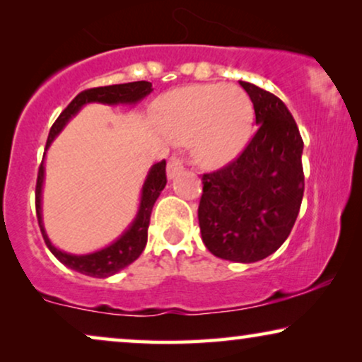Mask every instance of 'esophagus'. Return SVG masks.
<instances>
[{
    "label": "esophagus",
    "instance_id": "esophagus-1",
    "mask_svg": "<svg viewBox=\"0 0 362 362\" xmlns=\"http://www.w3.org/2000/svg\"><path fill=\"white\" fill-rule=\"evenodd\" d=\"M185 170V165H182V160L177 156H171L170 161H168V177L173 180V177H176L180 173Z\"/></svg>",
    "mask_w": 362,
    "mask_h": 362
}]
</instances>
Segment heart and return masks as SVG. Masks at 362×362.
Wrapping results in <instances>:
<instances>
[{
    "label": "heart",
    "instance_id": "obj_1",
    "mask_svg": "<svg viewBox=\"0 0 362 362\" xmlns=\"http://www.w3.org/2000/svg\"><path fill=\"white\" fill-rule=\"evenodd\" d=\"M254 108L235 86L196 83L166 92L158 100V122L175 141L191 140L196 160L221 166L232 160L250 135Z\"/></svg>",
    "mask_w": 362,
    "mask_h": 362
}]
</instances>
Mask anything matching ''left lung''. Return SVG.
<instances>
[{"mask_svg": "<svg viewBox=\"0 0 362 362\" xmlns=\"http://www.w3.org/2000/svg\"><path fill=\"white\" fill-rule=\"evenodd\" d=\"M239 83L259 128L234 161L202 175L197 219L212 255L252 264L280 249L293 229L305 191L303 140L279 97Z\"/></svg>", "mask_w": 362, "mask_h": 362, "instance_id": "1", "label": "left lung"}]
</instances>
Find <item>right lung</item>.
<instances>
[{"label": "right lung", "mask_w": 362, "mask_h": 362, "mask_svg": "<svg viewBox=\"0 0 362 362\" xmlns=\"http://www.w3.org/2000/svg\"><path fill=\"white\" fill-rule=\"evenodd\" d=\"M153 90L151 82L146 81H138V82H128V83H117V86H107V87H95V88H87L78 93L69 105L64 108L61 115L57 117V120L54 122L49 132L47 143H46V151L51 146L59 133L62 132V128L67 125V122L71 120L74 115H77V112L86 105V103H107V105H117V103H136L141 98H145L148 93ZM46 156V153H44ZM42 182H44V158L41 161L37 171V181H36V214L37 222L41 227L44 242L49 247V250L52 252L54 257L64 264L69 269L78 272V274L95 276V279H107V276L115 275L117 272L125 269L130 264H133L138 257L141 255L143 249H145L146 240H148V226H150V217L153 206L160 196V192L165 189L166 186V161L163 160L156 165L151 166L150 173H148L145 185L141 189V201L140 207H138L135 221L132 222L130 227L118 237V239L110 244L105 249L92 252L87 255H72L67 252H62L56 249L49 240V237L44 230L42 224V211H41V192H42Z\"/></svg>", "instance_id": "right-lung-1"}]
</instances>
